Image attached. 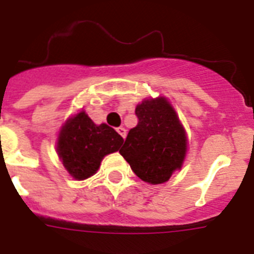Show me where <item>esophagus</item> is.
<instances>
[{
    "label": "esophagus",
    "mask_w": 254,
    "mask_h": 254,
    "mask_svg": "<svg viewBox=\"0 0 254 254\" xmlns=\"http://www.w3.org/2000/svg\"><path fill=\"white\" fill-rule=\"evenodd\" d=\"M116 130H117V133L120 134V135H121V137H123V138L127 137V129H125V127H117Z\"/></svg>",
    "instance_id": "esophagus-1"
}]
</instances>
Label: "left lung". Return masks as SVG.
<instances>
[{
	"label": "left lung",
	"instance_id": "left-lung-1",
	"mask_svg": "<svg viewBox=\"0 0 254 254\" xmlns=\"http://www.w3.org/2000/svg\"><path fill=\"white\" fill-rule=\"evenodd\" d=\"M137 127L127 133L120 153L144 182H167L181 169L186 155V133L165 98L147 99L135 108Z\"/></svg>",
	"mask_w": 254,
	"mask_h": 254
}]
</instances>
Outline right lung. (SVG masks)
Masks as SVG:
<instances>
[{
	"label": "right lung",
	"mask_w": 254,
	"mask_h": 254,
	"mask_svg": "<svg viewBox=\"0 0 254 254\" xmlns=\"http://www.w3.org/2000/svg\"><path fill=\"white\" fill-rule=\"evenodd\" d=\"M124 139L106 124L95 125L81 111L62 127L58 155L65 169L76 180H86L95 173L106 155L119 151Z\"/></svg>",
	"instance_id": "obj_1"
}]
</instances>
